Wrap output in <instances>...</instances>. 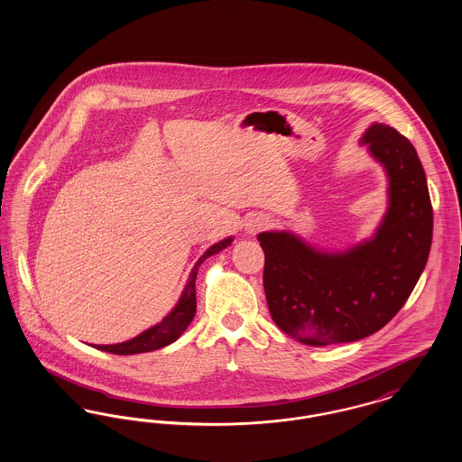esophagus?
<instances>
[{"label":"esophagus","instance_id":"34e87169","mask_svg":"<svg viewBox=\"0 0 462 462\" xmlns=\"http://www.w3.org/2000/svg\"><path fill=\"white\" fill-rule=\"evenodd\" d=\"M264 225H266V220L262 218V217H256V218H253V220H249L245 223V230H247L249 234H253V232H258L260 228H263Z\"/></svg>","mask_w":462,"mask_h":462}]
</instances>
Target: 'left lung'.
Returning <instances> with one entry per match:
<instances>
[{
	"label": "left lung",
	"mask_w": 462,
	"mask_h": 462,
	"mask_svg": "<svg viewBox=\"0 0 462 462\" xmlns=\"http://www.w3.org/2000/svg\"><path fill=\"white\" fill-rule=\"evenodd\" d=\"M362 143L390 180V206L371 241L326 253L291 232L258 236L270 315L308 346L350 343L384 328L405 305L430 256L433 208L414 145L383 123H374Z\"/></svg>",
	"instance_id": "8db88e82"
}]
</instances>
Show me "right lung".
Returning a JSON list of instances; mask_svg holds the SVG:
<instances>
[{"label":"right lung","instance_id":"1","mask_svg":"<svg viewBox=\"0 0 462 462\" xmlns=\"http://www.w3.org/2000/svg\"><path fill=\"white\" fill-rule=\"evenodd\" d=\"M232 241L234 239L228 237V239H223V241L213 244L199 258L198 263L194 264V268L189 275V281L185 284V289H183L176 307L159 324H155L154 328L143 330L142 334H138L136 337H133L130 341H125V343H119V345H97L95 348L102 350V352L114 353V355H134V353L152 352V350H159V348H164V346L171 345L185 332L189 324L192 322L194 315H196V308H198V303H196V279H198L199 266L206 258L220 253L221 249L230 245Z\"/></svg>","mask_w":462,"mask_h":462}]
</instances>
